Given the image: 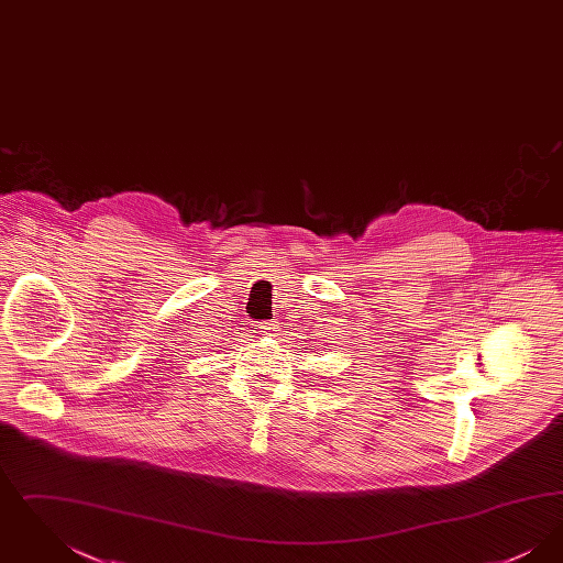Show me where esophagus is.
<instances>
[{
  "mask_svg": "<svg viewBox=\"0 0 563 563\" xmlns=\"http://www.w3.org/2000/svg\"><path fill=\"white\" fill-rule=\"evenodd\" d=\"M274 331H278L276 321H266L260 324V333H262V335H274Z\"/></svg>",
  "mask_w": 563,
  "mask_h": 563,
  "instance_id": "obj_1",
  "label": "esophagus"
}]
</instances>
